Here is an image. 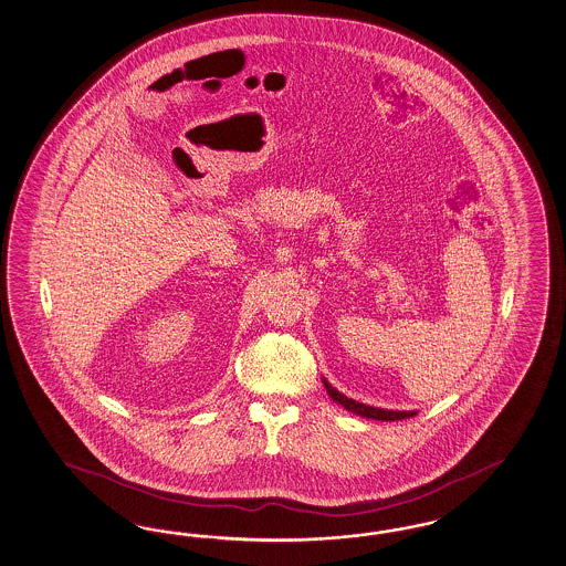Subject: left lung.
Masks as SVG:
<instances>
[{
	"mask_svg": "<svg viewBox=\"0 0 566 566\" xmlns=\"http://www.w3.org/2000/svg\"><path fill=\"white\" fill-rule=\"evenodd\" d=\"M323 385H325V389H327V394H329V398L334 399L336 403L339 406H344L348 412H354L356 416H363V418H373V420H403V418H412L416 416V412H401V410H382V408H373V406H367V403H360V401H356V399L346 398L344 394H339L336 387H332L327 379H323Z\"/></svg>",
	"mask_w": 566,
	"mask_h": 566,
	"instance_id": "1",
	"label": "left lung"
}]
</instances>
